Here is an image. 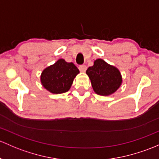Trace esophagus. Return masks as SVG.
Wrapping results in <instances>:
<instances>
[{"instance_id": "34e87169", "label": "esophagus", "mask_w": 159, "mask_h": 159, "mask_svg": "<svg viewBox=\"0 0 159 159\" xmlns=\"http://www.w3.org/2000/svg\"><path fill=\"white\" fill-rule=\"evenodd\" d=\"M78 68H79V70L81 71V72H84V71L87 70V66H85V65H81V66L78 67Z\"/></svg>"}]
</instances>
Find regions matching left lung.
<instances>
[{"mask_svg": "<svg viewBox=\"0 0 159 159\" xmlns=\"http://www.w3.org/2000/svg\"><path fill=\"white\" fill-rule=\"evenodd\" d=\"M86 73L91 80L94 92L102 96L113 93L122 84V76L119 70L101 58L95 60L93 66L89 67Z\"/></svg>", "mask_w": 159, "mask_h": 159, "instance_id": "obj_1", "label": "left lung"}]
</instances>
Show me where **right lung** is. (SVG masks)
Instances as JSON below:
<instances>
[{"instance_id":"1","label":"right lung","mask_w":159,"mask_h":159,"mask_svg":"<svg viewBox=\"0 0 159 159\" xmlns=\"http://www.w3.org/2000/svg\"><path fill=\"white\" fill-rule=\"evenodd\" d=\"M79 70L72 62H67L64 59H58L43 70L41 75L43 86L52 93L67 92L71 88L74 78Z\"/></svg>"}]
</instances>
